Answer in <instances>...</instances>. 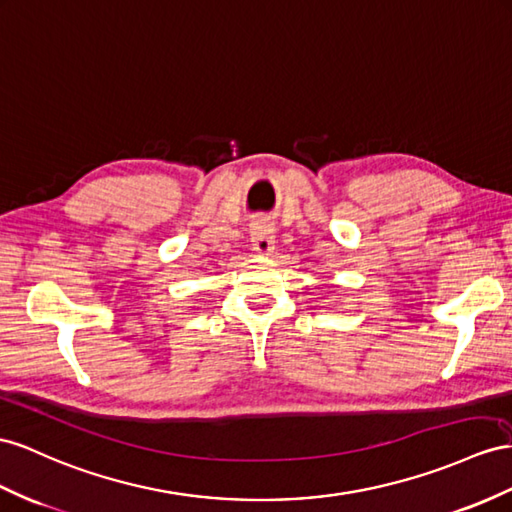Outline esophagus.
<instances>
[{"mask_svg":"<svg viewBox=\"0 0 512 512\" xmlns=\"http://www.w3.org/2000/svg\"><path fill=\"white\" fill-rule=\"evenodd\" d=\"M251 244L257 255H270L274 251V229L266 220H255L251 227Z\"/></svg>","mask_w":512,"mask_h":512,"instance_id":"34e87169","label":"esophagus"}]
</instances>
